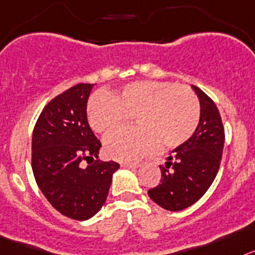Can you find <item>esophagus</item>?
I'll return each mask as SVG.
<instances>
[{
  "label": "esophagus",
  "mask_w": 255,
  "mask_h": 255,
  "mask_svg": "<svg viewBox=\"0 0 255 255\" xmlns=\"http://www.w3.org/2000/svg\"><path fill=\"white\" fill-rule=\"evenodd\" d=\"M121 165L125 168H132V169H134V168H138V164H137V163H122Z\"/></svg>",
  "instance_id": "1"
}]
</instances>
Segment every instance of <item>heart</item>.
I'll return each instance as SVG.
<instances>
[{"instance_id": "b5f03b06", "label": "heart", "mask_w": 255, "mask_h": 255, "mask_svg": "<svg viewBox=\"0 0 255 255\" xmlns=\"http://www.w3.org/2000/svg\"><path fill=\"white\" fill-rule=\"evenodd\" d=\"M91 128L108 133L134 118L137 128H123L104 141L109 158L136 161L156 151L182 145L194 134L200 119V104L186 86L167 81L128 83L114 96L97 94L88 100Z\"/></svg>"}]
</instances>
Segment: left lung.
Returning <instances> with one entry per match:
<instances>
[{
    "label": "left lung",
    "mask_w": 255,
    "mask_h": 255,
    "mask_svg": "<svg viewBox=\"0 0 255 255\" xmlns=\"http://www.w3.org/2000/svg\"><path fill=\"white\" fill-rule=\"evenodd\" d=\"M200 103V119L194 134L170 152L161 180L147 191L159 207L172 212L186 209L199 200L213 183L225 143V129L216 104L200 88L191 86Z\"/></svg>",
    "instance_id": "1"
}]
</instances>
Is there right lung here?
<instances>
[{"label":"right lung","mask_w":255,"mask_h":255,"mask_svg":"<svg viewBox=\"0 0 255 255\" xmlns=\"http://www.w3.org/2000/svg\"><path fill=\"white\" fill-rule=\"evenodd\" d=\"M94 85L79 83L56 96L42 110L32 137V169L35 182L57 212L86 221L105 204L115 161L99 158L101 142L87 121V101Z\"/></svg>","instance_id":"obj_1"}]
</instances>
